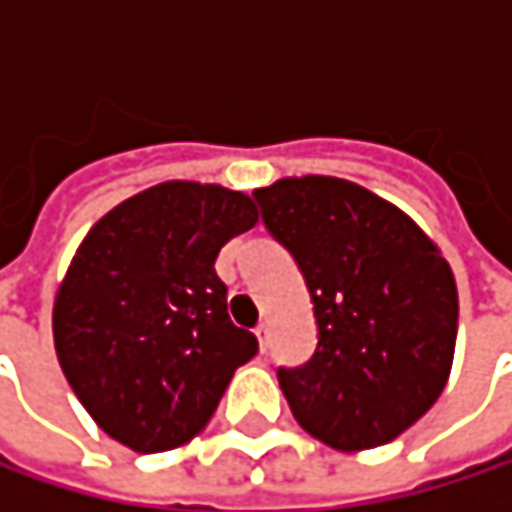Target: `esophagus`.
Segmentation results:
<instances>
[{"label": "esophagus", "mask_w": 512, "mask_h": 512, "mask_svg": "<svg viewBox=\"0 0 512 512\" xmlns=\"http://www.w3.org/2000/svg\"><path fill=\"white\" fill-rule=\"evenodd\" d=\"M255 335L257 341H260V350H266V347H269V323H257Z\"/></svg>", "instance_id": "34e87169"}]
</instances>
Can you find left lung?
Listing matches in <instances>:
<instances>
[{
  "instance_id": "obj_1",
  "label": "left lung",
  "mask_w": 512,
  "mask_h": 512,
  "mask_svg": "<svg viewBox=\"0 0 512 512\" xmlns=\"http://www.w3.org/2000/svg\"><path fill=\"white\" fill-rule=\"evenodd\" d=\"M255 201L317 320L314 356L278 367L293 418L338 451L397 439L451 373L460 302L448 260L406 213L350 180L287 177Z\"/></svg>"
}]
</instances>
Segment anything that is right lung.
I'll return each instance as SVG.
<instances>
[{
  "mask_svg": "<svg viewBox=\"0 0 512 512\" xmlns=\"http://www.w3.org/2000/svg\"><path fill=\"white\" fill-rule=\"evenodd\" d=\"M249 195L159 183L82 240L52 311L61 370L88 415L121 445L156 454L213 418L257 338L228 317L222 246L255 228Z\"/></svg>",
  "mask_w": 512,
  "mask_h": 512,
  "instance_id": "obj_1",
  "label": "right lung"
}]
</instances>
